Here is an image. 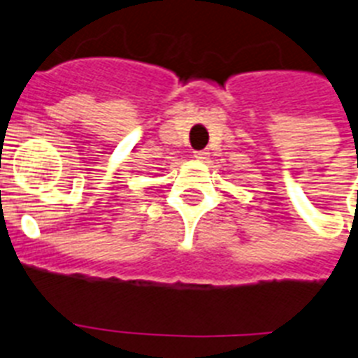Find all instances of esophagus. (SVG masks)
<instances>
[{"instance_id":"1","label":"esophagus","mask_w":358,"mask_h":358,"mask_svg":"<svg viewBox=\"0 0 358 358\" xmlns=\"http://www.w3.org/2000/svg\"><path fill=\"white\" fill-rule=\"evenodd\" d=\"M194 157L197 161H206L208 159V152L206 150H195Z\"/></svg>"}]
</instances>
